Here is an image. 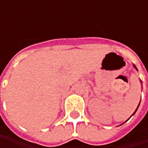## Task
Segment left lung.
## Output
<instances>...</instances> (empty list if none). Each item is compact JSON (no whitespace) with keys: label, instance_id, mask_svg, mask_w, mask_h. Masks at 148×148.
I'll return each mask as SVG.
<instances>
[{"label":"left lung","instance_id":"left-lung-1","mask_svg":"<svg viewBox=\"0 0 148 148\" xmlns=\"http://www.w3.org/2000/svg\"><path fill=\"white\" fill-rule=\"evenodd\" d=\"M134 67H135V68H136V69H137V67H136V66H134ZM138 106H139V105H138ZM138 108H137V110H138ZM137 110H135V112H134V114H133V115H134V114H135V113H136V111H137ZM133 115H132V116H133ZM131 116V117H132Z\"/></svg>","mask_w":148,"mask_h":148}]
</instances>
